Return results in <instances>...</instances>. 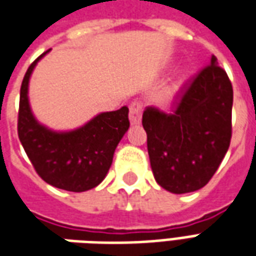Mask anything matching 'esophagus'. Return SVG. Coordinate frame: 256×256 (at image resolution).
<instances>
[{
  "instance_id": "1",
  "label": "esophagus",
  "mask_w": 256,
  "mask_h": 256,
  "mask_svg": "<svg viewBox=\"0 0 256 256\" xmlns=\"http://www.w3.org/2000/svg\"><path fill=\"white\" fill-rule=\"evenodd\" d=\"M128 118H130V123H132L133 126L141 123L142 106H141V104H140L138 101H133V102L130 104V114H128Z\"/></svg>"
}]
</instances>
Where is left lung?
<instances>
[{
    "label": "left lung",
    "mask_w": 256,
    "mask_h": 256,
    "mask_svg": "<svg viewBox=\"0 0 256 256\" xmlns=\"http://www.w3.org/2000/svg\"><path fill=\"white\" fill-rule=\"evenodd\" d=\"M232 106L230 80L211 56L172 114L145 110L142 126L150 167L162 188L181 194L208 182L230 145Z\"/></svg>",
    "instance_id": "obj_1"
}]
</instances>
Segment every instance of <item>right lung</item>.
<instances>
[{"instance_id":"right-lung-1","label":"right lung","mask_w":256,"mask_h":256,"mask_svg":"<svg viewBox=\"0 0 256 256\" xmlns=\"http://www.w3.org/2000/svg\"><path fill=\"white\" fill-rule=\"evenodd\" d=\"M49 50L31 64L20 89L18 133L40 177L54 188L84 192L102 182L119 141L128 130V108L101 112L84 126L67 132L38 122L28 100L31 74Z\"/></svg>"}]
</instances>
